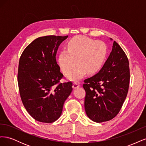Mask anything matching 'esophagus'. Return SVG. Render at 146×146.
Here are the masks:
<instances>
[{"instance_id":"34e87169","label":"esophagus","mask_w":146,"mask_h":146,"mask_svg":"<svg viewBox=\"0 0 146 146\" xmlns=\"http://www.w3.org/2000/svg\"><path fill=\"white\" fill-rule=\"evenodd\" d=\"M80 86V84L77 82H74L73 83V85H72V88L74 89H76L78 87Z\"/></svg>"}]
</instances>
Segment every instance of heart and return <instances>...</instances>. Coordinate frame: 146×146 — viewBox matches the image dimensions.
Listing matches in <instances>:
<instances>
[{
	"label": "heart",
	"mask_w": 146,
	"mask_h": 146,
	"mask_svg": "<svg viewBox=\"0 0 146 146\" xmlns=\"http://www.w3.org/2000/svg\"><path fill=\"white\" fill-rule=\"evenodd\" d=\"M67 50H62L58 55V64L62 71L67 74L78 65L66 77L75 81L82 78L86 72H98L102 67L107 55V46L101 41H95L86 36L74 37L68 42Z\"/></svg>",
	"instance_id": "b5f03b06"
}]
</instances>
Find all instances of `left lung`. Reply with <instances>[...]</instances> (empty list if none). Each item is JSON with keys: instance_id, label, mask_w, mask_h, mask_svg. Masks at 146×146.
Wrapping results in <instances>:
<instances>
[{"instance_id": "1", "label": "left lung", "mask_w": 146, "mask_h": 146, "mask_svg": "<svg viewBox=\"0 0 146 146\" xmlns=\"http://www.w3.org/2000/svg\"><path fill=\"white\" fill-rule=\"evenodd\" d=\"M84 82L85 109L88 117L102 122L117 116L129 91L130 68L125 53L116 41L102 68Z\"/></svg>"}]
</instances>
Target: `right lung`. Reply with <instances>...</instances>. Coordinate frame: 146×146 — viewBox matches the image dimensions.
<instances>
[{"label":"right lung","instance_id":"1","mask_svg":"<svg viewBox=\"0 0 146 146\" xmlns=\"http://www.w3.org/2000/svg\"><path fill=\"white\" fill-rule=\"evenodd\" d=\"M68 36L39 37L28 45L19 62L17 82L20 96L27 112L36 121L52 123L58 119L72 83H60L63 75L56 63L60 44Z\"/></svg>","mask_w":146,"mask_h":146}]
</instances>
